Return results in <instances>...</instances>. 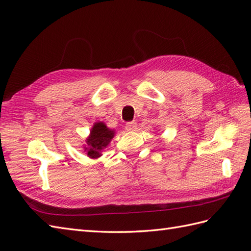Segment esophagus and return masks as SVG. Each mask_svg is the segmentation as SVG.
<instances>
[{
	"mask_svg": "<svg viewBox=\"0 0 251 251\" xmlns=\"http://www.w3.org/2000/svg\"><path fill=\"white\" fill-rule=\"evenodd\" d=\"M136 123L135 122H128V123L125 125V129L127 131H133L136 129Z\"/></svg>",
	"mask_w": 251,
	"mask_h": 251,
	"instance_id": "34e87169",
	"label": "esophagus"
}]
</instances>
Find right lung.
Listing matches in <instances>:
<instances>
[{
  "instance_id": "right-lung-1",
  "label": "right lung",
  "mask_w": 251,
  "mask_h": 251,
  "mask_svg": "<svg viewBox=\"0 0 251 251\" xmlns=\"http://www.w3.org/2000/svg\"><path fill=\"white\" fill-rule=\"evenodd\" d=\"M114 136V129H110L103 122H96L91 128L89 137L85 139L84 152L92 159L99 158L103 149L108 147Z\"/></svg>"
}]
</instances>
